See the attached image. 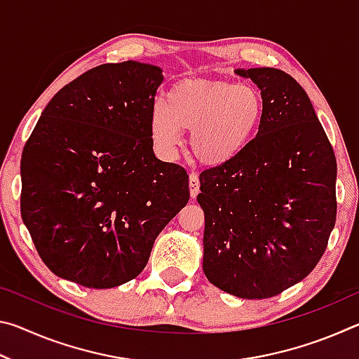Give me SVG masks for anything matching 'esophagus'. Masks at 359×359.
<instances>
[{
	"mask_svg": "<svg viewBox=\"0 0 359 359\" xmlns=\"http://www.w3.org/2000/svg\"><path fill=\"white\" fill-rule=\"evenodd\" d=\"M188 185H190L191 198H196V194L199 193V177H198V174H194V172L190 174V179H188Z\"/></svg>",
	"mask_w": 359,
	"mask_h": 359,
	"instance_id": "34e87169",
	"label": "esophagus"
}]
</instances>
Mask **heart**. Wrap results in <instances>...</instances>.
I'll return each mask as SVG.
<instances>
[{"mask_svg":"<svg viewBox=\"0 0 359 359\" xmlns=\"http://www.w3.org/2000/svg\"><path fill=\"white\" fill-rule=\"evenodd\" d=\"M264 102L257 87L209 79H185L174 85L166 102L151 107L149 130L163 156L177 150L184 130H191L194 158L205 166H223L239 158L258 131Z\"/></svg>","mask_w":359,"mask_h":359,"instance_id":"1","label":"heart"}]
</instances>
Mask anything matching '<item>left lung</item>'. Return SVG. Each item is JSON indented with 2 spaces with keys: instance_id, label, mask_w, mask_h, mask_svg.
I'll use <instances>...</instances> for the list:
<instances>
[{
  "instance_id": "obj_1",
  "label": "left lung",
  "mask_w": 359,
  "mask_h": 359,
  "mask_svg": "<svg viewBox=\"0 0 359 359\" xmlns=\"http://www.w3.org/2000/svg\"><path fill=\"white\" fill-rule=\"evenodd\" d=\"M261 90L258 135L239 158L199 175L203 269L242 299H266L306 278L336 223L337 163L307 93L276 68L236 69Z\"/></svg>"
}]
</instances>
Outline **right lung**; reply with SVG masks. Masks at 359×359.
Returning a JSON list of instances; mask_svg holds the SVG:
<instances>
[{
	"instance_id": "right-lung-1",
	"label": "right lung",
	"mask_w": 359,
	"mask_h": 359,
	"mask_svg": "<svg viewBox=\"0 0 359 359\" xmlns=\"http://www.w3.org/2000/svg\"><path fill=\"white\" fill-rule=\"evenodd\" d=\"M161 72L133 60L96 66L42 111L22 154L20 210L55 276L98 290L133 280L190 199L185 169L154 154Z\"/></svg>"
}]
</instances>
